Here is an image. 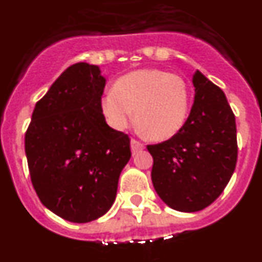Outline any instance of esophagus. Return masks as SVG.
I'll use <instances>...</instances> for the list:
<instances>
[{"label": "esophagus", "instance_id": "esophagus-1", "mask_svg": "<svg viewBox=\"0 0 262 262\" xmlns=\"http://www.w3.org/2000/svg\"><path fill=\"white\" fill-rule=\"evenodd\" d=\"M130 149H132V153L136 155V153H138V151L144 149V144H141V142L133 138V140L130 141Z\"/></svg>", "mask_w": 262, "mask_h": 262}]
</instances>
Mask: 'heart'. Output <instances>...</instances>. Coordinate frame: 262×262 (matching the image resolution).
Returning a JSON list of instances; mask_svg holds the SVG:
<instances>
[{
	"label": "heart",
	"instance_id": "heart-1",
	"mask_svg": "<svg viewBox=\"0 0 262 262\" xmlns=\"http://www.w3.org/2000/svg\"><path fill=\"white\" fill-rule=\"evenodd\" d=\"M190 89L182 77L164 70L144 69L126 74L107 90L101 109L114 130H126L135 122L153 140H168L185 125Z\"/></svg>",
	"mask_w": 262,
	"mask_h": 262
}]
</instances>
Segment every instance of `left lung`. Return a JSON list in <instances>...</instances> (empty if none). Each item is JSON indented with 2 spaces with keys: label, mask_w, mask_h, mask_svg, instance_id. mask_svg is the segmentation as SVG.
<instances>
[{
  "label": "left lung",
  "mask_w": 262,
  "mask_h": 262,
  "mask_svg": "<svg viewBox=\"0 0 262 262\" xmlns=\"http://www.w3.org/2000/svg\"><path fill=\"white\" fill-rule=\"evenodd\" d=\"M194 102L181 130L148 145L151 182L160 199L179 212H199L219 197L237 162L236 118L225 94L200 70L193 74Z\"/></svg>",
  "instance_id": "8db88e82"
}]
</instances>
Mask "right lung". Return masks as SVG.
Here are the masks:
<instances>
[{
  "mask_svg": "<svg viewBox=\"0 0 262 262\" xmlns=\"http://www.w3.org/2000/svg\"><path fill=\"white\" fill-rule=\"evenodd\" d=\"M106 80L97 65L74 63L36 104L25 135L30 179L39 201L70 223H90L113 205L130 158V140L101 109Z\"/></svg>",
  "mask_w": 262,
  "mask_h": 262,
  "instance_id": "right-lung-1",
  "label": "right lung"
}]
</instances>
